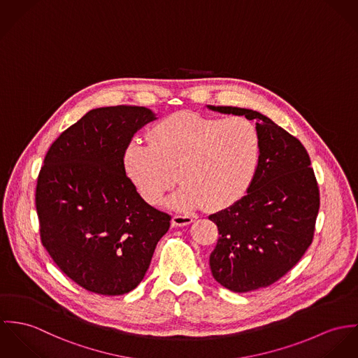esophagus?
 <instances>
[{
	"label": "esophagus",
	"instance_id": "34e87169",
	"mask_svg": "<svg viewBox=\"0 0 358 358\" xmlns=\"http://www.w3.org/2000/svg\"><path fill=\"white\" fill-rule=\"evenodd\" d=\"M194 222V218L191 215H174L171 220L173 227H187Z\"/></svg>",
	"mask_w": 358,
	"mask_h": 358
}]
</instances>
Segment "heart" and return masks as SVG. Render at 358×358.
Here are the masks:
<instances>
[{
    "label": "heart",
    "mask_w": 358,
    "mask_h": 358,
    "mask_svg": "<svg viewBox=\"0 0 358 358\" xmlns=\"http://www.w3.org/2000/svg\"><path fill=\"white\" fill-rule=\"evenodd\" d=\"M148 141L127 144L124 171L150 204L159 203L177 174L182 187L169 206L178 210L232 206L248 191L261 155L258 129L243 117L220 120L177 113L154 124Z\"/></svg>",
    "instance_id": "1"
}]
</instances>
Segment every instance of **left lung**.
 Wrapping results in <instances>:
<instances>
[{
  "label": "left lung",
  "mask_w": 358,
  "mask_h": 358,
  "mask_svg": "<svg viewBox=\"0 0 358 358\" xmlns=\"http://www.w3.org/2000/svg\"><path fill=\"white\" fill-rule=\"evenodd\" d=\"M257 120L261 155L247 195L211 214L220 238L210 254L213 278L234 292L268 287L291 271L313 241L320 192L298 138L261 113L207 106Z\"/></svg>",
  "instance_id": "1"
}]
</instances>
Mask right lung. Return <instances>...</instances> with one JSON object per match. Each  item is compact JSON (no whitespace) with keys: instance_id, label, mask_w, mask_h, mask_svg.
Wrapping results in <instances>:
<instances>
[{"instance_id":"1","label":"right lung","mask_w":358,"mask_h":358,"mask_svg":"<svg viewBox=\"0 0 358 358\" xmlns=\"http://www.w3.org/2000/svg\"><path fill=\"white\" fill-rule=\"evenodd\" d=\"M155 120L137 106L92 110L56 138L41 167L42 244L59 269L90 292L134 289L170 228L171 217L138 195L123 167L134 133Z\"/></svg>"}]
</instances>
